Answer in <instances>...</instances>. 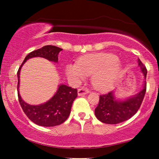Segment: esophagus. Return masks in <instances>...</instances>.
<instances>
[{
	"mask_svg": "<svg viewBox=\"0 0 159 159\" xmlns=\"http://www.w3.org/2000/svg\"><path fill=\"white\" fill-rule=\"evenodd\" d=\"M89 92H90V91L88 90V89H86V88H79V89L78 90V95H79V96L85 95Z\"/></svg>",
	"mask_w": 159,
	"mask_h": 159,
	"instance_id": "esophagus-1",
	"label": "esophagus"
}]
</instances>
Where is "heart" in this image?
I'll return each mask as SVG.
<instances>
[{"mask_svg":"<svg viewBox=\"0 0 159 159\" xmlns=\"http://www.w3.org/2000/svg\"><path fill=\"white\" fill-rule=\"evenodd\" d=\"M120 69L121 64L116 56L109 53H98L83 56L77 64H69L66 71L67 76L76 82L93 75L92 81L95 87L107 90L114 85Z\"/></svg>","mask_w":159,"mask_h":159,"instance_id":"obj_1","label":"heart"}]
</instances>
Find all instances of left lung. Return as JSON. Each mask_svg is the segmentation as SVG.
Masks as SVG:
<instances>
[{"instance_id":"8db88e82","label":"left lung","mask_w":159,"mask_h":159,"mask_svg":"<svg viewBox=\"0 0 159 159\" xmlns=\"http://www.w3.org/2000/svg\"><path fill=\"white\" fill-rule=\"evenodd\" d=\"M138 64L146 79L147 73L146 66L139 60H138ZM146 90L147 83L146 80H144L143 88L140 92L125 101L115 99L113 91L99 95L98 105L95 109L97 118L107 124H117L128 120L139 110Z\"/></svg>"}]
</instances>
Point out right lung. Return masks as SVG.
I'll return each mask as SVG.
<instances>
[{
  "instance_id": "add662e5",
  "label": "right lung",
  "mask_w": 159,
  "mask_h": 159,
  "mask_svg": "<svg viewBox=\"0 0 159 159\" xmlns=\"http://www.w3.org/2000/svg\"><path fill=\"white\" fill-rule=\"evenodd\" d=\"M61 50V48L54 45H45L26 55L18 69L17 93L19 102L26 116L32 122L39 125L52 127L60 125L65 121L71 113L73 102L77 98L78 90L66 85H60L57 93L49 101L40 105H30L22 100L19 93L20 70L26 60L34 57H44L50 61L57 62L58 54Z\"/></svg>"
}]
</instances>
